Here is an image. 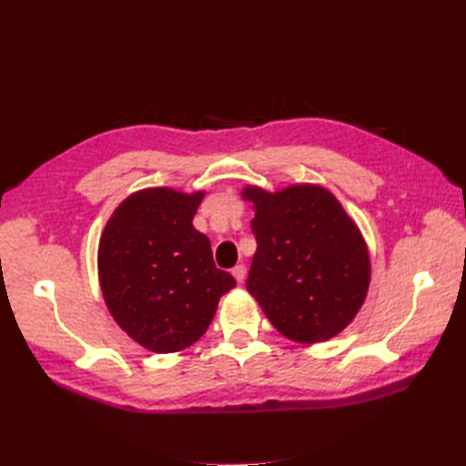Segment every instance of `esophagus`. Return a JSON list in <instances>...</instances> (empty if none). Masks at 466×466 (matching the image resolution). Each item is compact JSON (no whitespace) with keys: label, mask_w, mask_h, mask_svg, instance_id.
<instances>
[{"label":"esophagus","mask_w":466,"mask_h":466,"mask_svg":"<svg viewBox=\"0 0 466 466\" xmlns=\"http://www.w3.org/2000/svg\"><path fill=\"white\" fill-rule=\"evenodd\" d=\"M232 276L236 279V282L242 284L244 279H246V266L244 264H236L232 268Z\"/></svg>","instance_id":"esophagus-1"}]
</instances>
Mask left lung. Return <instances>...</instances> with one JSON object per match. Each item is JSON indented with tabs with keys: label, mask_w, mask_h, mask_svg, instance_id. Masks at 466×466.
<instances>
[{
	"label": "left lung",
	"mask_w": 466,
	"mask_h": 466,
	"mask_svg": "<svg viewBox=\"0 0 466 466\" xmlns=\"http://www.w3.org/2000/svg\"><path fill=\"white\" fill-rule=\"evenodd\" d=\"M256 252L246 289L286 339L324 342L352 322L370 284L369 248L352 218L322 186L280 192L246 186Z\"/></svg>",
	"instance_id": "1"
}]
</instances>
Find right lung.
Here are the masks:
<instances>
[{"label": "right lung", "mask_w": 466, "mask_h": 466, "mask_svg": "<svg viewBox=\"0 0 466 466\" xmlns=\"http://www.w3.org/2000/svg\"><path fill=\"white\" fill-rule=\"evenodd\" d=\"M204 192L146 187L107 220L97 274L107 310L152 352H177L210 326L218 300L236 280L216 268L210 240L192 220Z\"/></svg>", "instance_id": "obj_1"}]
</instances>
